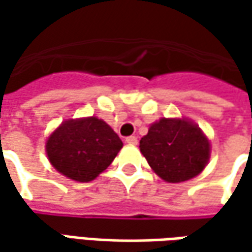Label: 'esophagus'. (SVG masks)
<instances>
[{"label":"esophagus","instance_id":"34e87169","mask_svg":"<svg viewBox=\"0 0 252 252\" xmlns=\"http://www.w3.org/2000/svg\"><path fill=\"white\" fill-rule=\"evenodd\" d=\"M126 143L130 144V146H136V144H137V137H136V136H130V137L126 139Z\"/></svg>","mask_w":252,"mask_h":252}]
</instances>
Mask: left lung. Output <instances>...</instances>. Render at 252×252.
Returning a JSON list of instances; mask_svg holds the SVG:
<instances>
[{"label":"left lung","instance_id":"obj_1","mask_svg":"<svg viewBox=\"0 0 252 252\" xmlns=\"http://www.w3.org/2000/svg\"><path fill=\"white\" fill-rule=\"evenodd\" d=\"M140 151L160 178L178 184L195 178L205 169L210 143L192 121L161 118L141 137Z\"/></svg>","mask_w":252,"mask_h":252}]
</instances>
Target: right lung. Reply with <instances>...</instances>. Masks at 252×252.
<instances>
[{"label":"right lung","mask_w":252,"mask_h":252,"mask_svg":"<svg viewBox=\"0 0 252 252\" xmlns=\"http://www.w3.org/2000/svg\"><path fill=\"white\" fill-rule=\"evenodd\" d=\"M122 147L106 122L90 116L64 121L46 141V154L64 177L90 182L111 165Z\"/></svg>","instance_id":"right-lung-1"}]
</instances>
